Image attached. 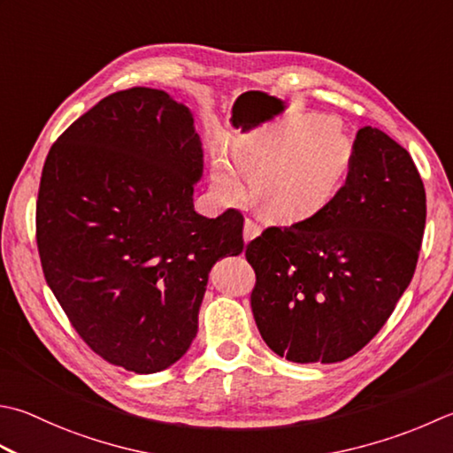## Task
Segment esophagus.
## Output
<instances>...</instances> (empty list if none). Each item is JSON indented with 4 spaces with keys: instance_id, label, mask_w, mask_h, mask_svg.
Instances as JSON below:
<instances>
[{
    "instance_id": "esophagus-1",
    "label": "esophagus",
    "mask_w": 453,
    "mask_h": 453,
    "mask_svg": "<svg viewBox=\"0 0 453 453\" xmlns=\"http://www.w3.org/2000/svg\"><path fill=\"white\" fill-rule=\"evenodd\" d=\"M259 234H261V226L257 224V221L247 218L245 224H243V239H245V243H250L251 239H255Z\"/></svg>"
}]
</instances>
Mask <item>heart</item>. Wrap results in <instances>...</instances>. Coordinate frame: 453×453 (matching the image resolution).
Here are the masks:
<instances>
[{
  "mask_svg": "<svg viewBox=\"0 0 453 453\" xmlns=\"http://www.w3.org/2000/svg\"><path fill=\"white\" fill-rule=\"evenodd\" d=\"M232 161L234 166L218 158L211 168V184L221 200H239L243 174L251 179V198L263 216L300 221L338 196L351 171L353 143L330 119H310L304 129L239 141Z\"/></svg>",
  "mask_w": 453,
  "mask_h": 453,
  "instance_id": "obj_1",
  "label": "heart"
}]
</instances>
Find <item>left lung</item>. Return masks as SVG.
I'll return each instance as SVG.
<instances>
[{
	"mask_svg": "<svg viewBox=\"0 0 453 453\" xmlns=\"http://www.w3.org/2000/svg\"><path fill=\"white\" fill-rule=\"evenodd\" d=\"M426 194L409 150L361 127L348 180L327 206L247 245L251 310L265 343L292 363H338L365 348L411 285Z\"/></svg>",
	"mask_w": 453,
	"mask_h": 453,
	"instance_id": "8db88e82",
	"label": "left lung"
}]
</instances>
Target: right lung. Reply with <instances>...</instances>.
I'll return each instance as SVG.
<instances>
[{"mask_svg": "<svg viewBox=\"0 0 453 453\" xmlns=\"http://www.w3.org/2000/svg\"><path fill=\"white\" fill-rule=\"evenodd\" d=\"M202 171L192 111L153 88L104 97L44 161V279L80 338L133 373H157L188 351L211 267L243 251L237 210H194Z\"/></svg>", "mask_w": 453, "mask_h": 453, "instance_id": "add662e5", "label": "right lung"}]
</instances>
